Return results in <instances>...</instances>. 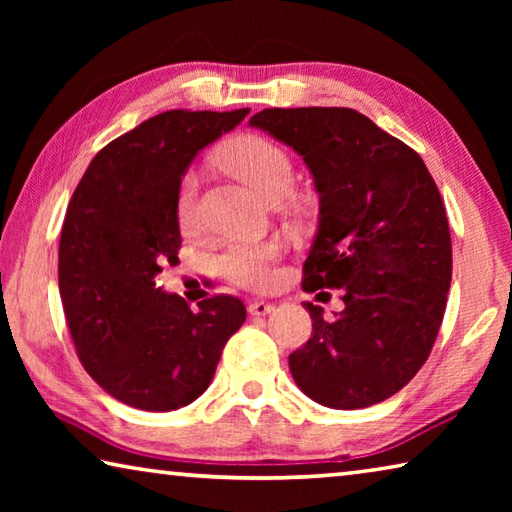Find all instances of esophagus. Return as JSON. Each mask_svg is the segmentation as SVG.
<instances>
[{
  "label": "esophagus",
  "instance_id": "34e87169",
  "mask_svg": "<svg viewBox=\"0 0 512 512\" xmlns=\"http://www.w3.org/2000/svg\"><path fill=\"white\" fill-rule=\"evenodd\" d=\"M273 309H275V305H273V302H268V300H253L248 305L250 316H266V314H271Z\"/></svg>",
  "mask_w": 512,
  "mask_h": 512
}]
</instances>
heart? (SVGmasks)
Returning <instances> with one entry per match:
<instances>
[{"label": "heart", "mask_w": 512, "mask_h": 512, "mask_svg": "<svg viewBox=\"0 0 512 512\" xmlns=\"http://www.w3.org/2000/svg\"><path fill=\"white\" fill-rule=\"evenodd\" d=\"M221 162L268 201H280L296 183L291 155L262 135H244L221 151ZM178 221L183 228L198 223V173L187 171L178 187ZM284 244L280 239L230 241L216 255V271L225 280L246 289H268L277 282V262Z\"/></svg>", "instance_id": "b5f03b06"}]
</instances>
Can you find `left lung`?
Wrapping results in <instances>:
<instances>
[{
    "mask_svg": "<svg viewBox=\"0 0 512 512\" xmlns=\"http://www.w3.org/2000/svg\"><path fill=\"white\" fill-rule=\"evenodd\" d=\"M250 126L302 155L320 194V225L302 289L311 339L289 354L298 388L329 409H366L418 375L436 343L452 284L445 203L411 146L352 108H266Z\"/></svg>",
    "mask_w": 512,
    "mask_h": 512,
    "instance_id": "obj_1",
    "label": "left lung"
}]
</instances>
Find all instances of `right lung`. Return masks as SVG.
Returning a JSON list of instances; mask_svg holds the SVG:
<instances>
[{"instance_id":"right-lung-1","label":"right lung","mask_w":512,"mask_h":512,"mask_svg":"<svg viewBox=\"0 0 512 512\" xmlns=\"http://www.w3.org/2000/svg\"><path fill=\"white\" fill-rule=\"evenodd\" d=\"M246 115L167 110L142 121L94 155L67 205L58 289L69 334L88 375L135 409L173 411L203 395L246 320L235 296L205 298L194 311L155 287L183 244L180 176Z\"/></svg>"}]
</instances>
